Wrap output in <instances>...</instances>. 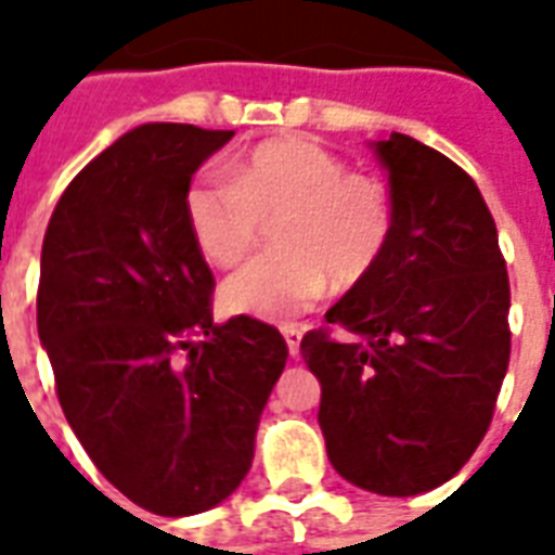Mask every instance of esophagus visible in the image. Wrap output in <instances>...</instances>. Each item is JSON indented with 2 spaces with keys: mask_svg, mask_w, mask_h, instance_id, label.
<instances>
[{
  "mask_svg": "<svg viewBox=\"0 0 555 555\" xmlns=\"http://www.w3.org/2000/svg\"><path fill=\"white\" fill-rule=\"evenodd\" d=\"M282 336H285V341H288L291 357H297V353H300V341H302V326L285 324L282 326Z\"/></svg>",
  "mask_w": 555,
  "mask_h": 555,
  "instance_id": "obj_1",
  "label": "esophagus"
}]
</instances>
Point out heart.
<instances>
[{"label":"heart","instance_id":"obj_1","mask_svg":"<svg viewBox=\"0 0 555 555\" xmlns=\"http://www.w3.org/2000/svg\"><path fill=\"white\" fill-rule=\"evenodd\" d=\"M183 219L210 264L246 261L273 222L279 249L222 285L229 312L285 324L309 312L333 282L350 291L377 267L396 234L392 186L350 171L309 139H270L231 163L229 183L198 175L183 193Z\"/></svg>","mask_w":555,"mask_h":555}]
</instances>
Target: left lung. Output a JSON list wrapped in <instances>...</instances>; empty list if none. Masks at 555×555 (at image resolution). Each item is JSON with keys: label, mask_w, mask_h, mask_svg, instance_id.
I'll list each match as a JSON object with an SVG mask.
<instances>
[{"label": "left lung", "mask_w": 555, "mask_h": 555, "mask_svg": "<svg viewBox=\"0 0 555 555\" xmlns=\"http://www.w3.org/2000/svg\"><path fill=\"white\" fill-rule=\"evenodd\" d=\"M396 195L384 264L309 330L326 454L350 485L413 496L488 434L512 353L496 222L457 163L404 133L374 142Z\"/></svg>", "instance_id": "8db88e82"}]
</instances>
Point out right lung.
Wrapping results in <instances>:
<instances>
[{
  "label": "right lung",
  "mask_w": 555,
  "mask_h": 555,
  "mask_svg": "<svg viewBox=\"0 0 555 555\" xmlns=\"http://www.w3.org/2000/svg\"><path fill=\"white\" fill-rule=\"evenodd\" d=\"M234 130L142 125L59 198L41 249L38 336L94 466L163 517L214 508L249 473L288 345L249 314L214 324V273L183 193Z\"/></svg>",
  "instance_id": "right-lung-1"
}]
</instances>
